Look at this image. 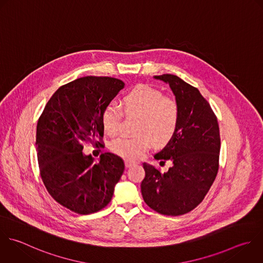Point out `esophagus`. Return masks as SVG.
I'll use <instances>...</instances> for the list:
<instances>
[{"instance_id": "esophagus-1", "label": "esophagus", "mask_w": 263, "mask_h": 263, "mask_svg": "<svg viewBox=\"0 0 263 263\" xmlns=\"http://www.w3.org/2000/svg\"><path fill=\"white\" fill-rule=\"evenodd\" d=\"M124 163H125V166H126V167H130V166H133V165L136 164L135 161H129V160H125Z\"/></svg>"}]
</instances>
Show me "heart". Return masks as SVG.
I'll return each instance as SVG.
<instances>
[{
  "label": "heart",
  "mask_w": 263,
  "mask_h": 263,
  "mask_svg": "<svg viewBox=\"0 0 263 263\" xmlns=\"http://www.w3.org/2000/svg\"><path fill=\"white\" fill-rule=\"evenodd\" d=\"M123 111L126 116L140 117L136 129L139 136L121 137L111 143V150L126 160L140 158L150 143L155 147L164 146L173 139L179 126L178 103L148 85L137 86L123 98ZM122 115L117 105H107L102 114V125L107 135H117Z\"/></svg>",
  "instance_id": "1"
}]
</instances>
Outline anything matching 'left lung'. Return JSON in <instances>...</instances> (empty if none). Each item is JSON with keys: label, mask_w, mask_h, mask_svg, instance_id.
<instances>
[{"label": "left lung", "mask_w": 263, "mask_h": 263, "mask_svg": "<svg viewBox=\"0 0 263 263\" xmlns=\"http://www.w3.org/2000/svg\"><path fill=\"white\" fill-rule=\"evenodd\" d=\"M154 78L170 85L179 105L180 121L173 139L154 155L160 163L171 160L173 165L161 173L144 162L141 191L152 210L179 216L196 208L215 181L219 168V125L197 88L172 74Z\"/></svg>", "instance_id": "left-lung-1"}]
</instances>
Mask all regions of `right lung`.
<instances>
[{
    "mask_svg": "<svg viewBox=\"0 0 263 263\" xmlns=\"http://www.w3.org/2000/svg\"><path fill=\"white\" fill-rule=\"evenodd\" d=\"M124 82L86 76L61 86L37 124L36 145L42 181L49 194L70 211L87 215L104 209L120 180L123 160L110 152L99 162L84 155L83 144L103 146L102 114Z\"/></svg>",
    "mask_w": 263,
    "mask_h": 263,
    "instance_id": "add662e5",
    "label": "right lung"
}]
</instances>
